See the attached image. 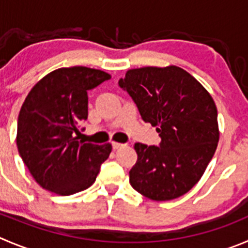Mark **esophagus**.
Masks as SVG:
<instances>
[{"instance_id": "esophagus-1", "label": "esophagus", "mask_w": 248, "mask_h": 248, "mask_svg": "<svg viewBox=\"0 0 248 248\" xmlns=\"http://www.w3.org/2000/svg\"><path fill=\"white\" fill-rule=\"evenodd\" d=\"M123 143H119V142H114V141H113L112 142V147H113V150H118V148H120V147H123Z\"/></svg>"}]
</instances>
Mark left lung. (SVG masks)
Here are the masks:
<instances>
[{"instance_id":"1","label":"left lung","mask_w":248,"mask_h":248,"mask_svg":"<svg viewBox=\"0 0 248 248\" xmlns=\"http://www.w3.org/2000/svg\"><path fill=\"white\" fill-rule=\"evenodd\" d=\"M118 85L133 98L143 122L157 126L161 138L158 146L135 143L131 186L155 201L183 196L201 179L217 150L213 98L192 75L174 65L131 69Z\"/></svg>"}]
</instances>
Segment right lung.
Masks as SVG:
<instances>
[{
  "label": "right lung",
  "mask_w": 248,
  "mask_h": 248,
  "mask_svg": "<svg viewBox=\"0 0 248 248\" xmlns=\"http://www.w3.org/2000/svg\"><path fill=\"white\" fill-rule=\"evenodd\" d=\"M102 70L61 68L31 89L18 117L16 146L23 162L45 190L68 196L90 187L110 143L78 141L87 119V91L109 80Z\"/></svg>",
  "instance_id": "add662e5"
}]
</instances>
